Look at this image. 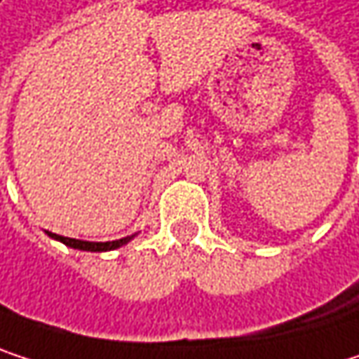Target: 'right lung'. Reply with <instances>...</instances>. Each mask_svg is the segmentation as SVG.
<instances>
[{
	"label": "right lung",
	"mask_w": 359,
	"mask_h": 359,
	"mask_svg": "<svg viewBox=\"0 0 359 359\" xmlns=\"http://www.w3.org/2000/svg\"><path fill=\"white\" fill-rule=\"evenodd\" d=\"M49 237H53V239L62 241V243H64V245H68V248H74V250H83V251H109V250L120 248V245H124V243L128 241V237H126V239L108 241V243H93V241H79V239H70V237H60V235H53V233H49Z\"/></svg>",
	"instance_id": "add662e5"
}]
</instances>
